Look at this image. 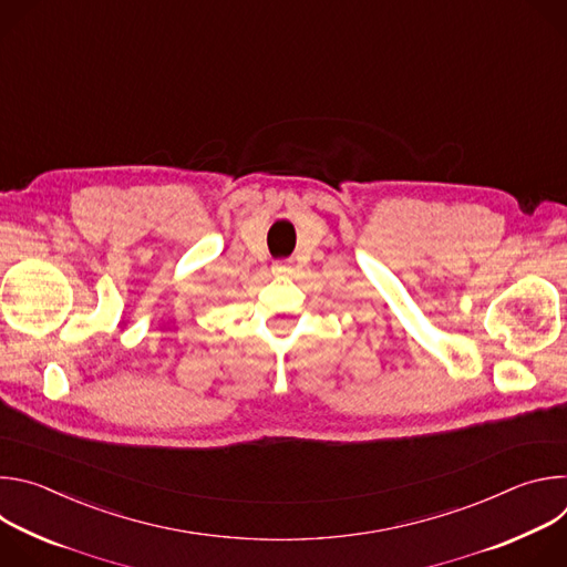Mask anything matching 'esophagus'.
Instances as JSON below:
<instances>
[{
  "mask_svg": "<svg viewBox=\"0 0 567 567\" xmlns=\"http://www.w3.org/2000/svg\"><path fill=\"white\" fill-rule=\"evenodd\" d=\"M271 271H274L276 276H285V274H289V271H291V267H289L287 262H282V260H280V262H274Z\"/></svg>",
  "mask_w": 567,
  "mask_h": 567,
  "instance_id": "34e87169",
  "label": "esophagus"
}]
</instances>
